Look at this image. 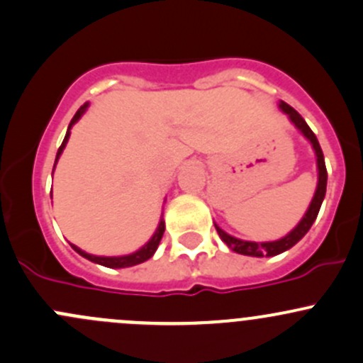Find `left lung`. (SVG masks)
I'll use <instances>...</instances> for the list:
<instances>
[{
	"label": "left lung",
	"mask_w": 363,
	"mask_h": 363,
	"mask_svg": "<svg viewBox=\"0 0 363 363\" xmlns=\"http://www.w3.org/2000/svg\"><path fill=\"white\" fill-rule=\"evenodd\" d=\"M279 110H281L283 113L289 115L290 122H292V124L297 127L298 130H301L302 136H304L306 140L313 145V150H315V155H316V167H318V185H316L315 196H313L311 204H309L308 211L304 213V216H302L301 222H298L297 225H295L285 238L276 239V241H264V242L245 241V239H238V238L230 236V234H227L225 230L220 229V227L215 223V229H216V233H218L220 239H222V241L225 242V245L229 246L233 252L241 253V255L274 257V255H279V253L286 252V250H290L294 245H297V242L301 241L306 234H308V230L311 229L313 223H315L316 216H318V211L321 208V203H323V199H325V192H327V167H325L323 152H321L320 143H318V140H316L315 133L309 129V125L306 124L304 118H302L301 115H298L297 111L290 106V104H286L285 101H281V103H279Z\"/></svg>",
	"instance_id": "obj_1"
}]
</instances>
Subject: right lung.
<instances>
[{"label": "right lung", "mask_w": 363, "mask_h": 363, "mask_svg": "<svg viewBox=\"0 0 363 363\" xmlns=\"http://www.w3.org/2000/svg\"><path fill=\"white\" fill-rule=\"evenodd\" d=\"M87 106H89V103H85L84 106H80V110H78L77 113H74V117L71 118V122H69V125H68V130H66L65 141H62V145H61V147H59V150H57V155H55V164H57L59 157H61L62 150H65V147H66V143H68L69 134H71L69 133L71 127H73L78 121H80V117L85 113ZM164 230H166V223H164V218H160L159 227H157V230L154 233V236L150 238V241H148L147 245L141 246L140 250H136V252H134V253H129V255H122V257H98V255H91V253L84 252V250H80V248H78V246H74V245H71V248H73L74 252L78 253V255L84 257V259L91 260V262H94V264L104 265V267H110V269L130 267V265H138V264L145 262V260H148V259H150V257H154L157 246H159L160 239H162Z\"/></svg>", "instance_id": "add662e5"}]
</instances>
